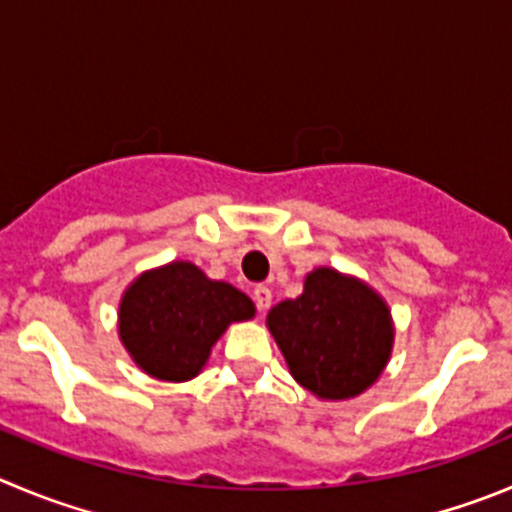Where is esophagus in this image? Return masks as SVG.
<instances>
[{"instance_id":"obj_1","label":"esophagus","mask_w":512,"mask_h":512,"mask_svg":"<svg viewBox=\"0 0 512 512\" xmlns=\"http://www.w3.org/2000/svg\"><path fill=\"white\" fill-rule=\"evenodd\" d=\"M252 298H255V305L260 310H267L272 303V293L267 285H255V290H252Z\"/></svg>"}]
</instances>
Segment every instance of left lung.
I'll return each instance as SVG.
<instances>
[{
  "instance_id": "obj_1",
  "label": "left lung",
  "mask_w": 512,
  "mask_h": 512,
  "mask_svg": "<svg viewBox=\"0 0 512 512\" xmlns=\"http://www.w3.org/2000/svg\"><path fill=\"white\" fill-rule=\"evenodd\" d=\"M267 326L295 381L323 399H351L369 389L394 341L384 300L331 267L310 272L303 295L275 305Z\"/></svg>"
}]
</instances>
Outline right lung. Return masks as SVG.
Listing matches in <instances>:
<instances>
[{
  "instance_id": "right-lung-1",
  "label": "right lung",
  "mask_w": 512,
  "mask_h": 512,
  "mask_svg": "<svg viewBox=\"0 0 512 512\" xmlns=\"http://www.w3.org/2000/svg\"><path fill=\"white\" fill-rule=\"evenodd\" d=\"M252 315L255 305L245 293L209 280L191 262H171L143 272L126 290L121 338L146 374L186 381L202 371L224 328Z\"/></svg>"
}]
</instances>
